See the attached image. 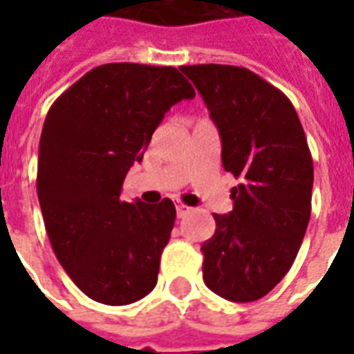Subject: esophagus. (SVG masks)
<instances>
[{"label":"esophagus","mask_w":354,"mask_h":354,"mask_svg":"<svg viewBox=\"0 0 354 354\" xmlns=\"http://www.w3.org/2000/svg\"><path fill=\"white\" fill-rule=\"evenodd\" d=\"M176 212H178V218H185V216L192 212V208L185 207V205H182V203H178V205H176Z\"/></svg>","instance_id":"esophagus-1"}]
</instances>
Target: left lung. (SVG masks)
<instances>
[{
    "label": "left lung",
    "instance_id": "8db88e82",
    "mask_svg": "<svg viewBox=\"0 0 354 354\" xmlns=\"http://www.w3.org/2000/svg\"><path fill=\"white\" fill-rule=\"evenodd\" d=\"M222 138L223 169L241 180L233 210L214 214L201 245L203 279L230 301L260 299L288 273L311 216L313 159L288 96L246 68L182 66Z\"/></svg>",
    "mask_w": 354,
    "mask_h": 354
}]
</instances>
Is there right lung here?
Here are the masks:
<instances>
[{
  "label": "right lung",
  "mask_w": 354,
  "mask_h": 354,
  "mask_svg": "<svg viewBox=\"0 0 354 354\" xmlns=\"http://www.w3.org/2000/svg\"><path fill=\"white\" fill-rule=\"evenodd\" d=\"M192 83L172 66L102 64L58 96L45 117L37 197L55 256L94 301L127 305L157 284L176 208L121 201L151 134Z\"/></svg>",
  "instance_id": "add662e5"
}]
</instances>
